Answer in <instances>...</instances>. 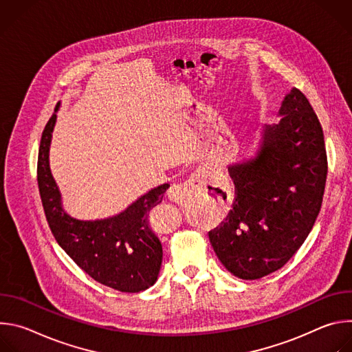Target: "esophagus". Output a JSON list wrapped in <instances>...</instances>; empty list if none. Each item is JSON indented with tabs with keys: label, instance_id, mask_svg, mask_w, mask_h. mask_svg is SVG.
<instances>
[{
	"label": "esophagus",
	"instance_id": "34e87169",
	"mask_svg": "<svg viewBox=\"0 0 352 352\" xmlns=\"http://www.w3.org/2000/svg\"><path fill=\"white\" fill-rule=\"evenodd\" d=\"M209 171L205 168L196 170L185 182L173 185L168 190V197L171 202L177 205H186L199 197H205L206 193V181Z\"/></svg>",
	"mask_w": 352,
	"mask_h": 352
}]
</instances>
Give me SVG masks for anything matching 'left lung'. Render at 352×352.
I'll return each instance as SVG.
<instances>
[{"instance_id":"obj_1","label":"left lung","mask_w":352,"mask_h":352,"mask_svg":"<svg viewBox=\"0 0 352 352\" xmlns=\"http://www.w3.org/2000/svg\"><path fill=\"white\" fill-rule=\"evenodd\" d=\"M278 117L263 126L254 156L228 166L232 209L209 232L219 261L242 280L281 269L309 235L322 206L327 157L309 100L292 87Z\"/></svg>"}]
</instances>
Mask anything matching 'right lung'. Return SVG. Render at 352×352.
Here are the masks:
<instances>
[{
    "mask_svg": "<svg viewBox=\"0 0 352 352\" xmlns=\"http://www.w3.org/2000/svg\"><path fill=\"white\" fill-rule=\"evenodd\" d=\"M60 106L43 131L37 162L38 190L48 226L67 255L93 280L121 292L144 291L156 283L163 261L162 242L148 226V214L170 185L150 189L107 219L79 220L68 214L50 170V146Z\"/></svg>",
    "mask_w": 352,
    "mask_h": 352,
    "instance_id": "1",
    "label": "right lung"
}]
</instances>
